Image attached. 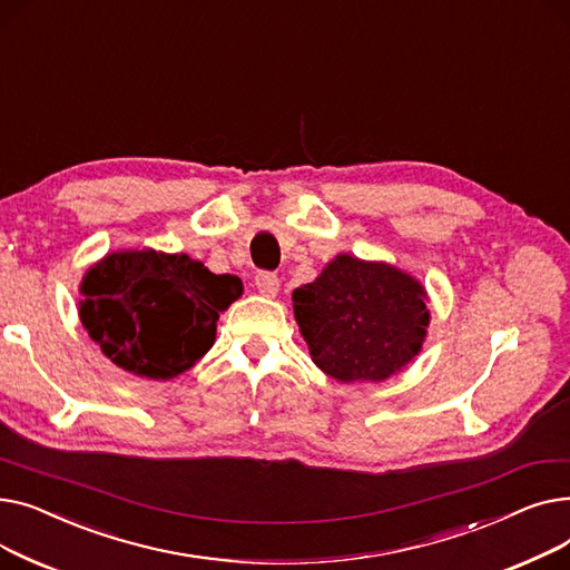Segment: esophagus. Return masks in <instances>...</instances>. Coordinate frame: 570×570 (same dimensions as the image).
Segmentation results:
<instances>
[{
    "mask_svg": "<svg viewBox=\"0 0 570 570\" xmlns=\"http://www.w3.org/2000/svg\"><path fill=\"white\" fill-rule=\"evenodd\" d=\"M254 286L261 295L265 297H275L279 293V277L273 275V273H258L254 277Z\"/></svg>",
    "mask_w": 570,
    "mask_h": 570,
    "instance_id": "1",
    "label": "esophagus"
}]
</instances>
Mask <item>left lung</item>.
<instances>
[{
    "label": "left lung",
    "instance_id": "1",
    "mask_svg": "<svg viewBox=\"0 0 570 570\" xmlns=\"http://www.w3.org/2000/svg\"><path fill=\"white\" fill-rule=\"evenodd\" d=\"M423 284L381 261L340 254L293 291L312 361L342 383L385 381L421 353L430 309Z\"/></svg>",
    "mask_w": 570,
    "mask_h": 570
}]
</instances>
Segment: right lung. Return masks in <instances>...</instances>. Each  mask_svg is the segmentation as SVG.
Returning <instances> with one entry per match:
<instances>
[{
    "label": "right lung",
    "instance_id": "obj_1",
    "mask_svg": "<svg viewBox=\"0 0 570 570\" xmlns=\"http://www.w3.org/2000/svg\"><path fill=\"white\" fill-rule=\"evenodd\" d=\"M80 321L108 361L136 376L166 381L213 348L219 312L243 282L215 275L187 254L112 252L87 269Z\"/></svg>",
    "mask_w": 570,
    "mask_h": 570
}]
</instances>
